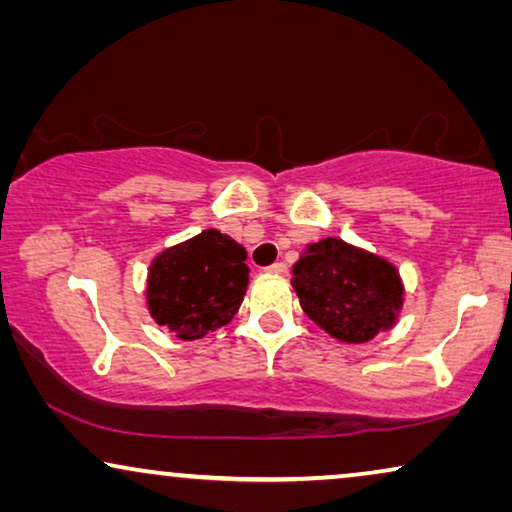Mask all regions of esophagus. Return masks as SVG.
I'll return each instance as SVG.
<instances>
[{
    "instance_id": "esophagus-1",
    "label": "esophagus",
    "mask_w": 512,
    "mask_h": 512,
    "mask_svg": "<svg viewBox=\"0 0 512 512\" xmlns=\"http://www.w3.org/2000/svg\"><path fill=\"white\" fill-rule=\"evenodd\" d=\"M268 272H275V275H286V263H282V261H277V263H272V265H268V268H265Z\"/></svg>"
}]
</instances>
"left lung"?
<instances>
[{
    "instance_id": "left-lung-1",
    "label": "left lung",
    "mask_w": 512,
    "mask_h": 512,
    "mask_svg": "<svg viewBox=\"0 0 512 512\" xmlns=\"http://www.w3.org/2000/svg\"><path fill=\"white\" fill-rule=\"evenodd\" d=\"M293 289L314 324L340 342H368L396 324L403 282L384 258L326 237L293 265Z\"/></svg>"
}]
</instances>
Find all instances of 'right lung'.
Here are the masks:
<instances>
[{"instance_id": "add662e5", "label": "right lung", "mask_w": 512, "mask_h": 512, "mask_svg": "<svg viewBox=\"0 0 512 512\" xmlns=\"http://www.w3.org/2000/svg\"><path fill=\"white\" fill-rule=\"evenodd\" d=\"M247 251L233 237L209 228L165 249L149 268L151 317L181 340L205 338L240 310L249 284Z\"/></svg>"}]
</instances>
